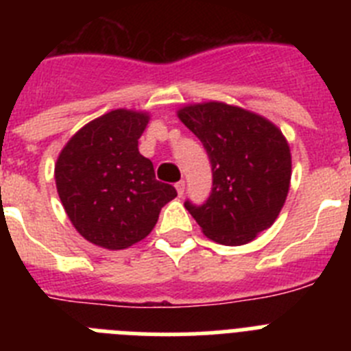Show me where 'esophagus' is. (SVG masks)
Returning a JSON list of instances; mask_svg holds the SVG:
<instances>
[{
  "mask_svg": "<svg viewBox=\"0 0 351 351\" xmlns=\"http://www.w3.org/2000/svg\"><path fill=\"white\" fill-rule=\"evenodd\" d=\"M184 181H179L178 184H176V190H178V195L179 197H182V195H184Z\"/></svg>",
  "mask_w": 351,
  "mask_h": 351,
  "instance_id": "1",
  "label": "esophagus"
}]
</instances>
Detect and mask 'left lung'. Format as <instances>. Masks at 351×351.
Masks as SVG:
<instances>
[{
    "mask_svg": "<svg viewBox=\"0 0 351 351\" xmlns=\"http://www.w3.org/2000/svg\"><path fill=\"white\" fill-rule=\"evenodd\" d=\"M179 119L202 142L213 172L204 204L186 200L184 207L216 243H250L274 223L287 200L291 156L283 133L256 114L219 101L181 108Z\"/></svg>",
    "mask_w": 351,
    "mask_h": 351,
    "instance_id": "1",
    "label": "left lung"
}]
</instances>
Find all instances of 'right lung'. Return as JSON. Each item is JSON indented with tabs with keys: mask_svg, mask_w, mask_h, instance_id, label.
<instances>
[{
	"mask_svg": "<svg viewBox=\"0 0 351 351\" xmlns=\"http://www.w3.org/2000/svg\"><path fill=\"white\" fill-rule=\"evenodd\" d=\"M147 121V114L117 108L79 130L58 158L56 186L64 210L96 246L125 250L142 241L161 207L178 197L138 153Z\"/></svg>",
	"mask_w": 351,
	"mask_h": 351,
	"instance_id": "add662e5",
	"label": "right lung"
}]
</instances>
